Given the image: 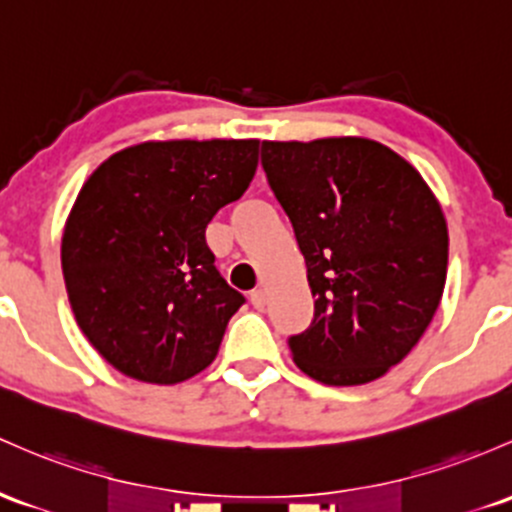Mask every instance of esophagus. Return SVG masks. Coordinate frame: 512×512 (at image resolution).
<instances>
[{"label":"esophagus","mask_w":512,"mask_h":512,"mask_svg":"<svg viewBox=\"0 0 512 512\" xmlns=\"http://www.w3.org/2000/svg\"><path fill=\"white\" fill-rule=\"evenodd\" d=\"M250 301H252V306L257 308V311H262V308L267 306V291L265 289H255L250 294Z\"/></svg>","instance_id":"34e87169"}]
</instances>
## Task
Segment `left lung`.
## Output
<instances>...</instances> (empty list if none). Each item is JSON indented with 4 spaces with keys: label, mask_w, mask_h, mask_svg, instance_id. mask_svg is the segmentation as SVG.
Returning <instances> with one entry per match:
<instances>
[{
    "label": "left lung",
    "mask_w": 512,
    "mask_h": 512,
    "mask_svg": "<svg viewBox=\"0 0 512 512\" xmlns=\"http://www.w3.org/2000/svg\"><path fill=\"white\" fill-rule=\"evenodd\" d=\"M262 167L306 260L316 311L289 338L328 386L384 376L428 330L447 277V223L413 165L369 138L262 143Z\"/></svg>",
    "instance_id": "8db88e82"
}]
</instances>
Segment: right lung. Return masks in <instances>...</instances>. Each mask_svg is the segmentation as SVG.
<instances>
[{"instance_id":"add662e5","label":"right lung","mask_w":512,"mask_h":512,"mask_svg":"<svg viewBox=\"0 0 512 512\" xmlns=\"http://www.w3.org/2000/svg\"><path fill=\"white\" fill-rule=\"evenodd\" d=\"M260 140H150L101 162L63 235V277L77 325L121 374L192 379L216 359L245 303L213 265L206 226L238 201Z\"/></svg>"}]
</instances>
